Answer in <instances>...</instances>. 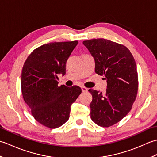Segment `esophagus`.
Returning a JSON list of instances; mask_svg holds the SVG:
<instances>
[{
    "label": "esophagus",
    "instance_id": "34e87169",
    "mask_svg": "<svg viewBox=\"0 0 157 157\" xmlns=\"http://www.w3.org/2000/svg\"><path fill=\"white\" fill-rule=\"evenodd\" d=\"M82 90L83 92H86L88 91V89L85 88V87H82Z\"/></svg>",
    "mask_w": 157,
    "mask_h": 157
}]
</instances>
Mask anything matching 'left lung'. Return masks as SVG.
<instances>
[{
	"mask_svg": "<svg viewBox=\"0 0 157 157\" xmlns=\"http://www.w3.org/2000/svg\"><path fill=\"white\" fill-rule=\"evenodd\" d=\"M83 44L95 60V72L107 82L105 94L90 89L92 101L90 117L96 124L110 127L125 117L137 96V67L131 52L122 44L104 38L85 40Z\"/></svg>",
	"mask_w": 157,
	"mask_h": 157,
	"instance_id": "1",
	"label": "left lung"
}]
</instances>
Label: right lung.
<instances>
[{"instance_id": "1", "label": "right lung", "mask_w": 157, "mask_h": 157, "mask_svg": "<svg viewBox=\"0 0 157 157\" xmlns=\"http://www.w3.org/2000/svg\"><path fill=\"white\" fill-rule=\"evenodd\" d=\"M78 41L46 44L32 51L23 65L21 92L32 115L48 128H57L69 118L71 106L81 94L77 86H58L66 62Z\"/></svg>"}]
</instances>
